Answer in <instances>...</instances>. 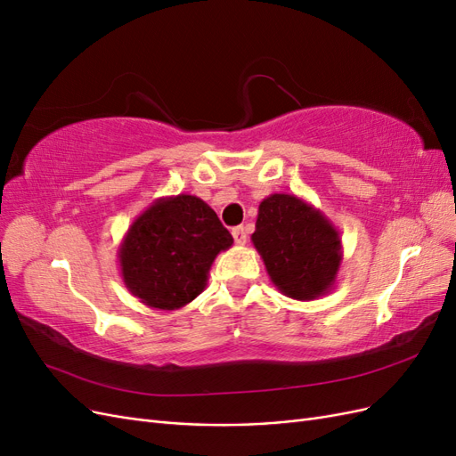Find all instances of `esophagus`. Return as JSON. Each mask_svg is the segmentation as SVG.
Here are the masks:
<instances>
[{
	"label": "esophagus",
	"mask_w": 456,
	"mask_h": 456,
	"mask_svg": "<svg viewBox=\"0 0 456 456\" xmlns=\"http://www.w3.org/2000/svg\"><path fill=\"white\" fill-rule=\"evenodd\" d=\"M232 236H233V241H236L238 245H245L247 243V232L243 226H238L232 230Z\"/></svg>",
	"instance_id": "obj_1"
}]
</instances>
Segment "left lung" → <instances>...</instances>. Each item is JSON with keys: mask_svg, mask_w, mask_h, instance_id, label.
I'll use <instances>...</instances> for the list:
<instances>
[{"mask_svg": "<svg viewBox=\"0 0 456 456\" xmlns=\"http://www.w3.org/2000/svg\"><path fill=\"white\" fill-rule=\"evenodd\" d=\"M251 241L285 297L315 300L335 287L342 265L340 233L302 198L270 194L262 200Z\"/></svg>", "mask_w": 456, "mask_h": 456, "instance_id": "obj_1", "label": "left lung"}]
</instances>
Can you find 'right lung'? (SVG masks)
Returning <instances> with one entry per match:
<instances>
[{
  "label": "right lung",
  "instance_id": "1",
  "mask_svg": "<svg viewBox=\"0 0 456 456\" xmlns=\"http://www.w3.org/2000/svg\"><path fill=\"white\" fill-rule=\"evenodd\" d=\"M232 243V233L198 196L159 198L119 243L123 283L150 308L178 310L203 293L216 255Z\"/></svg>",
  "mask_w": 456,
  "mask_h": 456
}]
</instances>
